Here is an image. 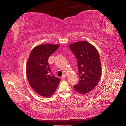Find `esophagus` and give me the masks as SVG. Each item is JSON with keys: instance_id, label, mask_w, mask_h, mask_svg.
Segmentation results:
<instances>
[{"instance_id": "1", "label": "esophagus", "mask_w": 126, "mask_h": 126, "mask_svg": "<svg viewBox=\"0 0 126 126\" xmlns=\"http://www.w3.org/2000/svg\"><path fill=\"white\" fill-rule=\"evenodd\" d=\"M66 77V75L65 74H64V75H62V76L61 77V79H65Z\"/></svg>"}]
</instances>
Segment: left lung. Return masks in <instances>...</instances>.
I'll return each instance as SVG.
<instances>
[{
	"label": "left lung",
	"instance_id": "left-lung-1",
	"mask_svg": "<svg viewBox=\"0 0 126 126\" xmlns=\"http://www.w3.org/2000/svg\"><path fill=\"white\" fill-rule=\"evenodd\" d=\"M78 60L79 80L75 91L85 94L95 88L100 79L101 65L98 52L86 41L75 42L68 46Z\"/></svg>",
	"mask_w": 126,
	"mask_h": 126
}]
</instances>
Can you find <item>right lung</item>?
I'll return each mask as SVG.
<instances>
[{"label": "right lung", "mask_w": 126, "mask_h": 126, "mask_svg": "<svg viewBox=\"0 0 126 126\" xmlns=\"http://www.w3.org/2000/svg\"><path fill=\"white\" fill-rule=\"evenodd\" d=\"M59 44H43L35 47L30 52L26 65L27 79L38 94L50 97L54 94L60 79L50 74L48 59L58 49Z\"/></svg>", "instance_id": "1"}]
</instances>
